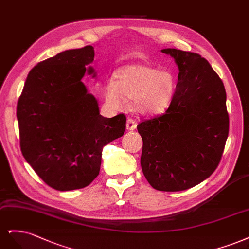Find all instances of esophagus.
Returning a JSON list of instances; mask_svg holds the SVG:
<instances>
[{
  "instance_id": "esophagus-1",
  "label": "esophagus",
  "mask_w": 249,
  "mask_h": 249,
  "mask_svg": "<svg viewBox=\"0 0 249 249\" xmlns=\"http://www.w3.org/2000/svg\"><path fill=\"white\" fill-rule=\"evenodd\" d=\"M126 128L127 130H134L136 128V121L132 118H128L126 122Z\"/></svg>"
}]
</instances>
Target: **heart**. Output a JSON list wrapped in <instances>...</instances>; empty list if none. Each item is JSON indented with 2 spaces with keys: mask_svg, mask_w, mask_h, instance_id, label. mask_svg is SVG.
Segmentation results:
<instances>
[{
  "mask_svg": "<svg viewBox=\"0 0 249 249\" xmlns=\"http://www.w3.org/2000/svg\"><path fill=\"white\" fill-rule=\"evenodd\" d=\"M115 77L116 82L104 86V97L117 109L126 106V99H135L136 108L147 114L160 113L171 104L176 82L170 71L136 63L118 69Z\"/></svg>",
  "mask_w": 249,
  "mask_h": 249,
  "instance_id": "1",
  "label": "heart"
}]
</instances>
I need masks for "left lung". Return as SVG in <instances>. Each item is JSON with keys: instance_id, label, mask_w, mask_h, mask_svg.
Segmentation results:
<instances>
[{"instance_id": "8db88e82", "label": "left lung", "mask_w": 249, "mask_h": 249, "mask_svg": "<svg viewBox=\"0 0 249 249\" xmlns=\"http://www.w3.org/2000/svg\"><path fill=\"white\" fill-rule=\"evenodd\" d=\"M161 52L177 63L178 83L165 113L138 125L141 165L153 188L181 191L209 178L220 162L230 127L227 93L200 54L176 49Z\"/></svg>"}]
</instances>
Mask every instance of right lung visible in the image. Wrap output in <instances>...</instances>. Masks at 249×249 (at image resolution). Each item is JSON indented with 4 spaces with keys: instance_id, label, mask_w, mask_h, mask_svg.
<instances>
[{
    "instance_id": "right-lung-1",
    "label": "right lung",
    "mask_w": 249,
    "mask_h": 249,
    "mask_svg": "<svg viewBox=\"0 0 249 249\" xmlns=\"http://www.w3.org/2000/svg\"><path fill=\"white\" fill-rule=\"evenodd\" d=\"M94 55L93 46L87 45L38 63L18 101L21 153L55 190L90 185L99 175L103 147L126 129V116L102 117L82 82Z\"/></svg>"
}]
</instances>
